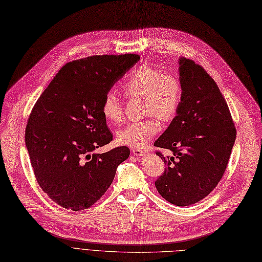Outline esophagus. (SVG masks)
I'll return each mask as SVG.
<instances>
[{
    "label": "esophagus",
    "instance_id": "1",
    "mask_svg": "<svg viewBox=\"0 0 262 262\" xmlns=\"http://www.w3.org/2000/svg\"><path fill=\"white\" fill-rule=\"evenodd\" d=\"M132 152L134 156H136V157H143L144 154H146V152H144L143 150H140V149H133Z\"/></svg>",
    "mask_w": 262,
    "mask_h": 262
}]
</instances>
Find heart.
Segmentation results:
<instances>
[{
	"instance_id": "1",
	"label": "heart",
	"mask_w": 262,
	"mask_h": 262,
	"mask_svg": "<svg viewBox=\"0 0 262 262\" xmlns=\"http://www.w3.org/2000/svg\"><path fill=\"white\" fill-rule=\"evenodd\" d=\"M122 91L128 98H142L144 114H154L163 122L175 118L182 101L183 87L176 74L164 73L156 68L141 66L134 70L123 85ZM101 113L110 124L123 120L122 104L113 93H108L101 102ZM161 129L156 116L133 122L116 132V139L132 148H142Z\"/></svg>"
}]
</instances>
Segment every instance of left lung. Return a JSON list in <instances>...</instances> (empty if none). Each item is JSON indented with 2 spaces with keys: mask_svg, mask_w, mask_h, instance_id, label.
Masks as SVG:
<instances>
[{
  "mask_svg": "<svg viewBox=\"0 0 262 262\" xmlns=\"http://www.w3.org/2000/svg\"><path fill=\"white\" fill-rule=\"evenodd\" d=\"M182 101L168 128L154 142L172 151L164 157L165 170L156 180L160 194L176 206L206 198L227 169L236 128L226 99L214 79L191 59L179 61Z\"/></svg>",
  "mask_w": 262,
  "mask_h": 262,
  "instance_id": "1",
  "label": "left lung"
}]
</instances>
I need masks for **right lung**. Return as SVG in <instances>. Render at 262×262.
<instances>
[{
	"mask_svg": "<svg viewBox=\"0 0 262 262\" xmlns=\"http://www.w3.org/2000/svg\"><path fill=\"white\" fill-rule=\"evenodd\" d=\"M139 59L136 54L96 55L68 62L35 102L26 146L37 183L56 204L90 208L128 159L125 146L93 151L113 139L101 113L103 97Z\"/></svg>",
	"mask_w": 262,
	"mask_h": 262,
	"instance_id": "right-lung-1",
	"label": "right lung"
}]
</instances>
